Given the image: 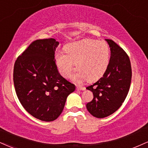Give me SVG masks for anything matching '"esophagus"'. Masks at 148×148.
I'll use <instances>...</instances> for the list:
<instances>
[{
  "label": "esophagus",
  "mask_w": 148,
  "mask_h": 148,
  "mask_svg": "<svg viewBox=\"0 0 148 148\" xmlns=\"http://www.w3.org/2000/svg\"><path fill=\"white\" fill-rule=\"evenodd\" d=\"M76 90L83 91V90H85V87H83V86H77V87H76Z\"/></svg>",
  "instance_id": "34e87169"
}]
</instances>
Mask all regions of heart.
<instances>
[{"label": "heart", "instance_id": "b5f03b06", "mask_svg": "<svg viewBox=\"0 0 148 148\" xmlns=\"http://www.w3.org/2000/svg\"><path fill=\"white\" fill-rule=\"evenodd\" d=\"M64 51H58L56 63L60 74L67 78L74 69L75 63L79 69L72 76L74 81L81 82L88 79L95 81L106 72L110 62V48L104 41L93 39L71 42L65 46Z\"/></svg>", "mask_w": 148, "mask_h": 148}]
</instances>
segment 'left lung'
Instances as JSON below:
<instances>
[{"label":"left lung","mask_w":148,"mask_h":148,"mask_svg":"<svg viewBox=\"0 0 148 148\" xmlns=\"http://www.w3.org/2000/svg\"><path fill=\"white\" fill-rule=\"evenodd\" d=\"M110 59L103 76L86 89L93 93L91 102L87 103L88 112L97 118H105L121 106L129 92L132 68L129 57L121 47L110 39Z\"/></svg>","instance_id":"left-lung-1"}]
</instances>
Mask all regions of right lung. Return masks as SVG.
<instances>
[{
	"instance_id": "right-lung-1",
	"label": "right lung",
	"mask_w": 148,
	"mask_h": 148,
	"mask_svg": "<svg viewBox=\"0 0 148 148\" xmlns=\"http://www.w3.org/2000/svg\"><path fill=\"white\" fill-rule=\"evenodd\" d=\"M58 45L54 38L35 40L14 64V84L19 101L28 113L43 121L59 116L76 88L57 69L54 54Z\"/></svg>"
}]
</instances>
